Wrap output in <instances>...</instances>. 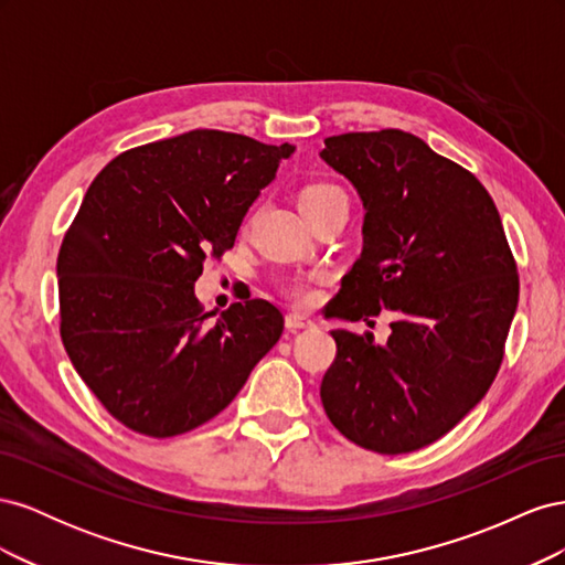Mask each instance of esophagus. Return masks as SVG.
<instances>
[{
    "label": "esophagus",
    "instance_id": "1",
    "mask_svg": "<svg viewBox=\"0 0 565 565\" xmlns=\"http://www.w3.org/2000/svg\"><path fill=\"white\" fill-rule=\"evenodd\" d=\"M285 328L292 330V332H297V330H311V328H316V322L311 318L301 316V313H287L285 316Z\"/></svg>",
    "mask_w": 565,
    "mask_h": 565
}]
</instances>
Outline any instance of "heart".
I'll list each match as a JSON object with an SVG mask.
<instances>
[{
    "instance_id": "heart-1",
    "label": "heart",
    "mask_w": 565,
    "mask_h": 565,
    "mask_svg": "<svg viewBox=\"0 0 565 565\" xmlns=\"http://www.w3.org/2000/svg\"><path fill=\"white\" fill-rule=\"evenodd\" d=\"M337 198H344V191L339 185L328 181H316L301 188L299 193V207L301 212H311L324 202H332ZM330 282V273L318 270L313 276H301V278H289L282 282L285 297L295 306H313L318 301V287Z\"/></svg>"
}]
</instances>
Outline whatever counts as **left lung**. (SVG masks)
Here are the masks:
<instances>
[{"instance_id": "8db88e82", "label": "left lung", "mask_w": 565, "mask_h": 565, "mask_svg": "<svg viewBox=\"0 0 565 565\" xmlns=\"http://www.w3.org/2000/svg\"><path fill=\"white\" fill-rule=\"evenodd\" d=\"M320 158L365 204L363 254L332 316L398 318L382 347L372 332H332L320 401L355 446L415 452L465 419L498 377L519 303L516 259L483 183L417 136L339 134Z\"/></svg>"}]
</instances>
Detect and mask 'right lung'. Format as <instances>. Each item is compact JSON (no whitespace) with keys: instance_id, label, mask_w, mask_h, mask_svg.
Segmentation results:
<instances>
[{"instance_id":"obj_1","label":"right lung","mask_w":565,"mask_h":565,"mask_svg":"<svg viewBox=\"0 0 565 565\" xmlns=\"http://www.w3.org/2000/svg\"><path fill=\"white\" fill-rule=\"evenodd\" d=\"M295 146L193 129L125 150L89 185L58 252L61 339L79 377L127 429H198L276 347L264 299L204 313L193 285L233 247L249 204Z\"/></svg>"}]
</instances>
